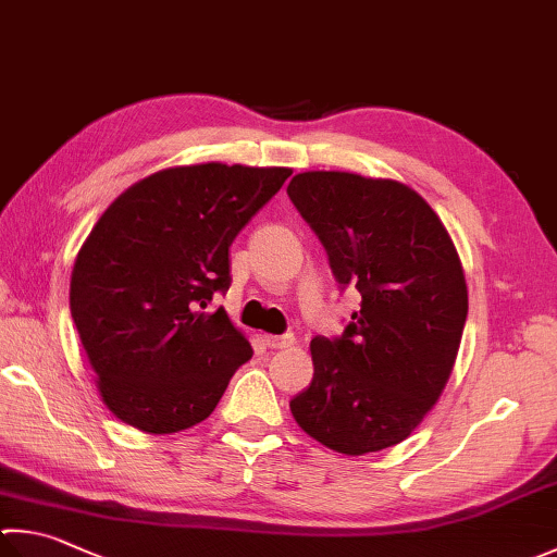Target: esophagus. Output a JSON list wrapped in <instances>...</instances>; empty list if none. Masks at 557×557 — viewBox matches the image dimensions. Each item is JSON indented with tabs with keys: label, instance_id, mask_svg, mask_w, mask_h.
I'll use <instances>...</instances> for the list:
<instances>
[{
	"label": "esophagus",
	"instance_id": "1",
	"mask_svg": "<svg viewBox=\"0 0 557 557\" xmlns=\"http://www.w3.org/2000/svg\"><path fill=\"white\" fill-rule=\"evenodd\" d=\"M293 342H296V337H293L290 332H286V334H264V344L269 346V349H286V346H290Z\"/></svg>",
	"mask_w": 557,
	"mask_h": 557
}]
</instances>
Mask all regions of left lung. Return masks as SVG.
Returning a JSON list of instances; mask_svg holds the SVG:
<instances>
[{
  "mask_svg": "<svg viewBox=\"0 0 557 557\" xmlns=\"http://www.w3.org/2000/svg\"><path fill=\"white\" fill-rule=\"evenodd\" d=\"M288 198L361 308L339 337L310 342L312 383L290 400L306 432L337 454L395 446L434 407L468 318L458 251L422 196L349 172L293 176Z\"/></svg>",
  "mask_w": 557,
  "mask_h": 557,
  "instance_id": "obj_1",
  "label": "left lung"
}]
</instances>
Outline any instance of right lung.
<instances>
[{
    "instance_id": "1",
    "label": "right lung",
    "mask_w": 557,
    "mask_h": 557,
    "mask_svg": "<svg viewBox=\"0 0 557 557\" xmlns=\"http://www.w3.org/2000/svg\"><path fill=\"white\" fill-rule=\"evenodd\" d=\"M290 176L283 166L157 172L107 208L82 245L70 312L111 412L174 434L213 412L251 346L225 308L230 245Z\"/></svg>"
}]
</instances>
